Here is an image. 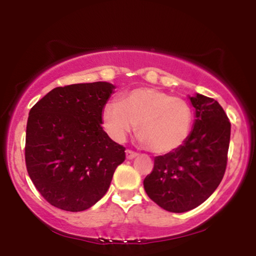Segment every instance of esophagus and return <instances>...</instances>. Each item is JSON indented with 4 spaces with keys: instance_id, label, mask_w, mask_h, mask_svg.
Returning a JSON list of instances; mask_svg holds the SVG:
<instances>
[{
    "instance_id": "obj_1",
    "label": "esophagus",
    "mask_w": 256,
    "mask_h": 256,
    "mask_svg": "<svg viewBox=\"0 0 256 256\" xmlns=\"http://www.w3.org/2000/svg\"><path fill=\"white\" fill-rule=\"evenodd\" d=\"M125 152H126V158H128V160H132V158H134L138 155L137 152H132V150H128V149Z\"/></svg>"
}]
</instances>
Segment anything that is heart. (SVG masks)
<instances>
[{
	"label": "heart",
	"instance_id": "1",
	"mask_svg": "<svg viewBox=\"0 0 256 256\" xmlns=\"http://www.w3.org/2000/svg\"><path fill=\"white\" fill-rule=\"evenodd\" d=\"M102 125L116 142H124L136 128L140 140L155 154H168L186 142L192 132V106L155 88H136L122 94L120 104L107 102L102 108Z\"/></svg>",
	"mask_w": 256,
	"mask_h": 256
}]
</instances>
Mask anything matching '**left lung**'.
I'll use <instances>...</instances> for the list:
<instances>
[{"label": "left lung", "instance_id": "8db88e82", "mask_svg": "<svg viewBox=\"0 0 256 256\" xmlns=\"http://www.w3.org/2000/svg\"><path fill=\"white\" fill-rule=\"evenodd\" d=\"M195 120L177 150L154 158V168L143 182L146 195L173 213L192 210L216 192L224 177L231 124L216 100L189 96Z\"/></svg>", "mask_w": 256, "mask_h": 256}]
</instances>
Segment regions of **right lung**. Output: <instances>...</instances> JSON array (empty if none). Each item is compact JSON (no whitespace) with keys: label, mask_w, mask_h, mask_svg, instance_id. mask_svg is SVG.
<instances>
[{"label":"right lung","mask_w":256,"mask_h":256,"mask_svg":"<svg viewBox=\"0 0 256 256\" xmlns=\"http://www.w3.org/2000/svg\"><path fill=\"white\" fill-rule=\"evenodd\" d=\"M107 82L55 88L28 113L25 161L32 183L46 201L82 212L100 201L125 148L102 128L101 113L114 92Z\"/></svg>","instance_id":"add662e5"}]
</instances>
